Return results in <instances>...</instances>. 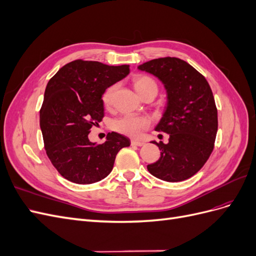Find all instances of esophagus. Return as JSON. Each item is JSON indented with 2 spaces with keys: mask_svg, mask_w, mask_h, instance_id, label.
<instances>
[{
  "mask_svg": "<svg viewBox=\"0 0 256 256\" xmlns=\"http://www.w3.org/2000/svg\"><path fill=\"white\" fill-rule=\"evenodd\" d=\"M131 145H132V146H143V145H144V142L132 140V141H131Z\"/></svg>",
  "mask_w": 256,
  "mask_h": 256,
  "instance_id": "34e87169",
  "label": "esophagus"
}]
</instances>
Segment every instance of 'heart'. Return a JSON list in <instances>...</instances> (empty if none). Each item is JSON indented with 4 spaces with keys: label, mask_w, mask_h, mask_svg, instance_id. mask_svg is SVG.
I'll return each instance as SVG.
<instances>
[{
    "label": "heart",
    "mask_w": 256,
    "mask_h": 256,
    "mask_svg": "<svg viewBox=\"0 0 256 256\" xmlns=\"http://www.w3.org/2000/svg\"><path fill=\"white\" fill-rule=\"evenodd\" d=\"M132 82L134 90L141 97H143L146 92H148L150 90L156 92L157 95L158 84L152 78H150V76L145 74H138L134 76ZM116 90H118V85L113 84L104 90L102 95V102L106 106L109 108L112 106ZM150 120L146 118H143V116L126 114L120 116L118 118H115L112 122L111 126L115 131H118V132L122 134H125L131 138H136L138 136H141L143 131L150 127Z\"/></svg>",
    "instance_id": "heart-1"
}]
</instances>
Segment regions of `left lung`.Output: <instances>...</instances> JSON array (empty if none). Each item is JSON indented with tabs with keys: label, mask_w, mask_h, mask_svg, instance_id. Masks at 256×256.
I'll use <instances>...</instances> for the list:
<instances>
[{
	"label": "left lung",
	"mask_w": 256,
	"mask_h": 256,
	"mask_svg": "<svg viewBox=\"0 0 256 256\" xmlns=\"http://www.w3.org/2000/svg\"><path fill=\"white\" fill-rule=\"evenodd\" d=\"M162 81L168 106L156 131L170 134L168 143L154 142L158 161L147 166L159 180L176 182L196 174L210 156L218 130V110L203 74L177 58H154L138 67Z\"/></svg>",
	"instance_id": "1"
}]
</instances>
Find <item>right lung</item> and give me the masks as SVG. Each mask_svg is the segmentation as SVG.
Here are the masks:
<instances>
[{"instance_id":"obj_1","label":"right lung","mask_w":256,"mask_h":256,"mask_svg":"<svg viewBox=\"0 0 256 256\" xmlns=\"http://www.w3.org/2000/svg\"><path fill=\"white\" fill-rule=\"evenodd\" d=\"M128 74L129 65L76 60L49 80L40 125L47 156L67 180L88 184L104 180L111 173L118 152L130 145L128 138L116 132L108 134L102 144L88 140L92 127L104 116V90Z\"/></svg>"}]
</instances>
